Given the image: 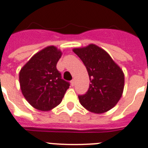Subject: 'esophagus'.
<instances>
[{
	"label": "esophagus",
	"instance_id": "34e87169",
	"mask_svg": "<svg viewBox=\"0 0 148 148\" xmlns=\"http://www.w3.org/2000/svg\"><path fill=\"white\" fill-rule=\"evenodd\" d=\"M71 85H72V86H75V79H73L71 81Z\"/></svg>",
	"mask_w": 148,
	"mask_h": 148
}]
</instances>
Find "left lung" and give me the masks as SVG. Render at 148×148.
<instances>
[{
  "label": "left lung",
  "instance_id": "1",
  "mask_svg": "<svg viewBox=\"0 0 148 148\" xmlns=\"http://www.w3.org/2000/svg\"><path fill=\"white\" fill-rule=\"evenodd\" d=\"M73 52L86 67L91 82L86 94L79 95L82 106L95 114L112 109L122 95L123 71L107 52L96 45L75 48Z\"/></svg>",
  "mask_w": 148,
  "mask_h": 148
}]
</instances>
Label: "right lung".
<instances>
[{
  "label": "right lung",
  "instance_id": "add662e5",
  "mask_svg": "<svg viewBox=\"0 0 148 148\" xmlns=\"http://www.w3.org/2000/svg\"><path fill=\"white\" fill-rule=\"evenodd\" d=\"M61 56L60 49L49 46L35 54L21 69L22 93L36 109L49 111L57 106L70 86L56 69Z\"/></svg>",
  "mask_w": 148,
  "mask_h": 148
}]
</instances>
